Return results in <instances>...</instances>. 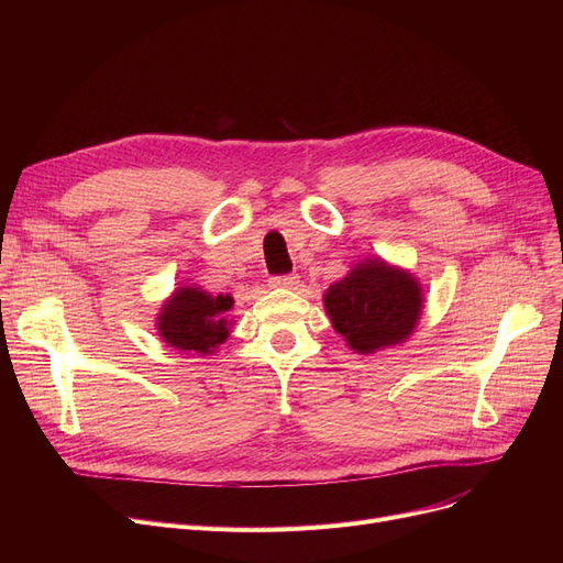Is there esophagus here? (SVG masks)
Wrapping results in <instances>:
<instances>
[{
	"label": "esophagus",
	"instance_id": "34e87169",
	"mask_svg": "<svg viewBox=\"0 0 563 563\" xmlns=\"http://www.w3.org/2000/svg\"><path fill=\"white\" fill-rule=\"evenodd\" d=\"M272 287H283V289H291L294 285L299 283V276H294V274H285V276H274L272 280Z\"/></svg>",
	"mask_w": 563,
	"mask_h": 563
}]
</instances>
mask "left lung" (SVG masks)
<instances>
[{"label":"left lung","mask_w":563,"mask_h":563,"mask_svg":"<svg viewBox=\"0 0 563 563\" xmlns=\"http://www.w3.org/2000/svg\"><path fill=\"white\" fill-rule=\"evenodd\" d=\"M333 329L358 353L401 344L418 327L422 287L406 269L363 260L323 294Z\"/></svg>","instance_id":"8db88e82"}]
</instances>
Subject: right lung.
<instances>
[{
	"mask_svg": "<svg viewBox=\"0 0 563 563\" xmlns=\"http://www.w3.org/2000/svg\"><path fill=\"white\" fill-rule=\"evenodd\" d=\"M232 303L230 294L212 297L200 287H177L162 306L157 331L173 349L210 356L230 335L228 312Z\"/></svg>",
	"mask_w": 563,
	"mask_h": 563,
	"instance_id": "right-lung-1",
	"label": "right lung"
}]
</instances>
